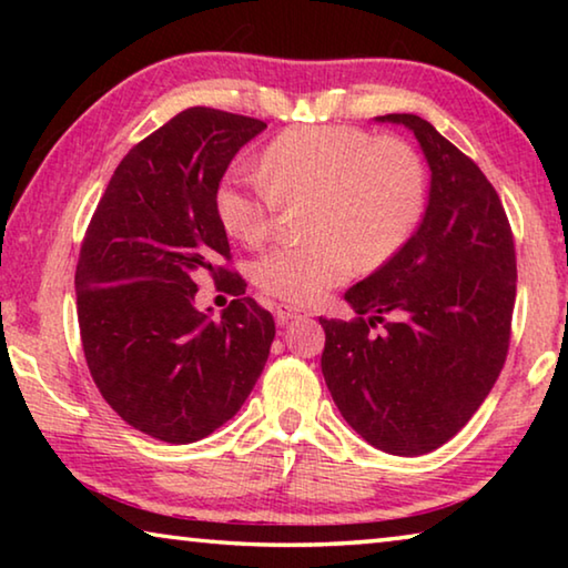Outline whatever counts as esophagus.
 <instances>
[{"label":"esophagus","mask_w":568,"mask_h":568,"mask_svg":"<svg viewBox=\"0 0 568 568\" xmlns=\"http://www.w3.org/2000/svg\"><path fill=\"white\" fill-rule=\"evenodd\" d=\"M303 315H307L305 311H301V307H293V305H277L275 311V321L277 325H287L295 318H303Z\"/></svg>","instance_id":"esophagus-1"}]
</instances>
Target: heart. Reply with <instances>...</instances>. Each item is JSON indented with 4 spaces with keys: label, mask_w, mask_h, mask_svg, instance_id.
<instances>
[{
    "label": "heart",
    "mask_w": 568,
    "mask_h": 568,
    "mask_svg": "<svg viewBox=\"0 0 568 568\" xmlns=\"http://www.w3.org/2000/svg\"><path fill=\"white\" fill-rule=\"evenodd\" d=\"M311 200L301 245L267 250L255 283L267 295L307 305L348 281L355 267L393 261L420 225L426 170L408 142L318 124L277 134L261 158V175L233 172L217 187L215 207L227 235L261 245L283 203Z\"/></svg>",
    "instance_id": "b5f03b06"
}]
</instances>
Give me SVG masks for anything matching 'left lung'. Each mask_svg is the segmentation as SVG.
<instances>
[{"label":"left lung","mask_w":568,"mask_h":568,"mask_svg":"<svg viewBox=\"0 0 568 568\" xmlns=\"http://www.w3.org/2000/svg\"><path fill=\"white\" fill-rule=\"evenodd\" d=\"M378 122L416 134L428 207L406 247L345 293L358 318H321V368L355 434L393 456H423L466 426L504 368L514 235L491 182L434 124L418 114Z\"/></svg>","instance_id":"8db88e82"}]
</instances>
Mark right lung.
<instances>
[{
  "label": "right lung",
  "mask_w": 568,
  "mask_h": 568,
  "mask_svg": "<svg viewBox=\"0 0 568 568\" xmlns=\"http://www.w3.org/2000/svg\"><path fill=\"white\" fill-rule=\"evenodd\" d=\"M267 124L190 108L114 170L77 263L84 358L118 416L165 444H195L235 416L261 378L275 321L220 261L215 195L230 160ZM236 295L220 320L194 307L196 277Z\"/></svg>",
  "instance_id": "right-lung-1"
}]
</instances>
